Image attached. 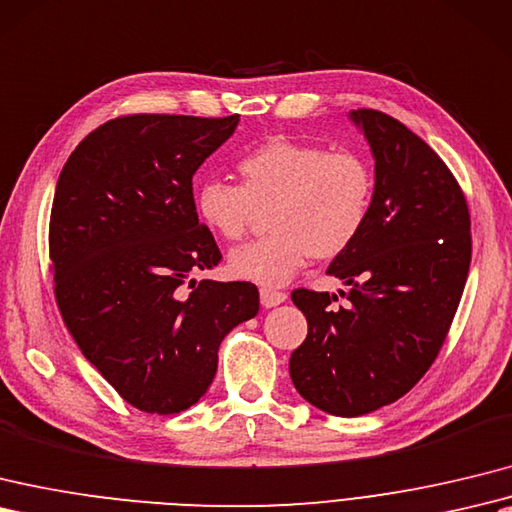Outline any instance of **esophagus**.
I'll return each instance as SVG.
<instances>
[{"instance_id":"1","label":"esophagus","mask_w":512,"mask_h":512,"mask_svg":"<svg viewBox=\"0 0 512 512\" xmlns=\"http://www.w3.org/2000/svg\"><path fill=\"white\" fill-rule=\"evenodd\" d=\"M259 299H261V305H264V307H277L285 299H288V294L277 290V288H268V285H264V288L259 290Z\"/></svg>"}]
</instances>
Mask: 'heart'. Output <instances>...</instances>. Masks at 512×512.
I'll list each match as a JSON object with an SVG mask.
<instances>
[{
	"label": "heart",
	"instance_id": "b5f03b06",
	"mask_svg": "<svg viewBox=\"0 0 512 512\" xmlns=\"http://www.w3.org/2000/svg\"><path fill=\"white\" fill-rule=\"evenodd\" d=\"M242 185L222 178L196 192L200 220L224 242H240L257 211H268V237L229 257L235 277L283 285L310 259H334L358 240L371 218L377 176L358 150H329L270 137L237 161Z\"/></svg>",
	"mask_w": 512,
	"mask_h": 512
}]
</instances>
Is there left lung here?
Returning a JSON list of instances; mask_svg holds the SVG:
<instances>
[{
  "label": "left lung",
  "instance_id": "left-lung-1",
  "mask_svg": "<svg viewBox=\"0 0 512 512\" xmlns=\"http://www.w3.org/2000/svg\"><path fill=\"white\" fill-rule=\"evenodd\" d=\"M375 157L371 218L327 275L338 296L299 288L307 338L290 358L301 397L336 417L379 410L419 382L454 323L471 264L467 198L445 161L395 117L351 113Z\"/></svg>",
  "mask_w": 512,
  "mask_h": 512
}]
</instances>
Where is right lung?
Masks as SVG:
<instances>
[{
  "mask_svg": "<svg viewBox=\"0 0 512 512\" xmlns=\"http://www.w3.org/2000/svg\"><path fill=\"white\" fill-rule=\"evenodd\" d=\"M240 115H122L69 154L50 216L61 316L117 395L176 414L205 395L229 331L257 316L248 281H189L222 253L198 222L192 178Z\"/></svg>",
  "mask_w": 512,
  "mask_h": 512,
  "instance_id": "right-lung-1",
  "label": "right lung"
}]
</instances>
